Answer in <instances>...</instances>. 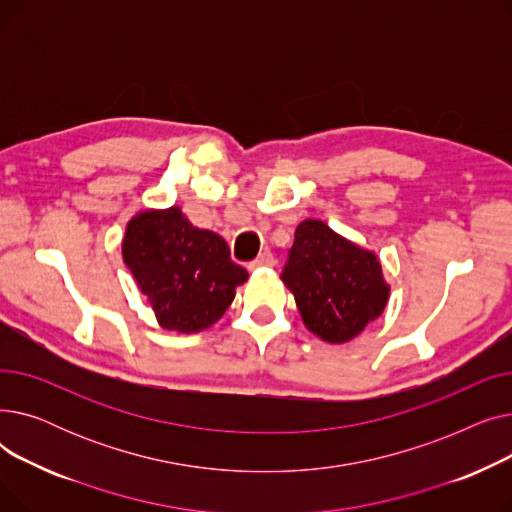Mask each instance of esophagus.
<instances>
[{
	"instance_id": "34e87169",
	"label": "esophagus",
	"mask_w": 512,
	"mask_h": 512,
	"mask_svg": "<svg viewBox=\"0 0 512 512\" xmlns=\"http://www.w3.org/2000/svg\"><path fill=\"white\" fill-rule=\"evenodd\" d=\"M274 265H276L274 255H272L270 251H265V253H261L255 261H251L249 270H251V272H255V270H261V267H274Z\"/></svg>"
}]
</instances>
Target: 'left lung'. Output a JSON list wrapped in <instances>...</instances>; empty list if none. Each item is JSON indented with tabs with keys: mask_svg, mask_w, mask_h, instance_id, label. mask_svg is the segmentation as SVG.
<instances>
[{
	"mask_svg": "<svg viewBox=\"0 0 512 512\" xmlns=\"http://www.w3.org/2000/svg\"><path fill=\"white\" fill-rule=\"evenodd\" d=\"M282 282L294 294L307 330L330 344L359 336L390 297L375 253L319 220L297 226Z\"/></svg>",
	"mask_w": 512,
	"mask_h": 512,
	"instance_id": "1",
	"label": "left lung"
}]
</instances>
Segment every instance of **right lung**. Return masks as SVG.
Returning a JSON list of instances; mask_svg holds the SVG:
<instances>
[{
    "label": "right lung",
    "mask_w": 512,
    "mask_h": 512,
    "mask_svg": "<svg viewBox=\"0 0 512 512\" xmlns=\"http://www.w3.org/2000/svg\"><path fill=\"white\" fill-rule=\"evenodd\" d=\"M122 257L164 330L195 334L218 321L249 274L230 259L226 240L188 222L180 207L134 215Z\"/></svg>",
    "instance_id": "obj_1"
}]
</instances>
